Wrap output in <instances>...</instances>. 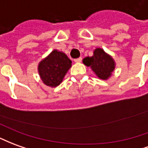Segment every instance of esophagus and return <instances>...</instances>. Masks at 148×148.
Returning a JSON list of instances; mask_svg holds the SVG:
<instances>
[{"label": "esophagus", "instance_id": "1", "mask_svg": "<svg viewBox=\"0 0 148 148\" xmlns=\"http://www.w3.org/2000/svg\"><path fill=\"white\" fill-rule=\"evenodd\" d=\"M82 61V58H75L74 59V62H80Z\"/></svg>", "mask_w": 148, "mask_h": 148}]
</instances>
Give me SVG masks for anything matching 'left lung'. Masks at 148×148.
Masks as SVG:
<instances>
[{"instance_id": "left-lung-1", "label": "left lung", "mask_w": 148, "mask_h": 148, "mask_svg": "<svg viewBox=\"0 0 148 148\" xmlns=\"http://www.w3.org/2000/svg\"><path fill=\"white\" fill-rule=\"evenodd\" d=\"M83 63L90 67L97 76L103 80L110 77L114 69V62L112 58L100 48L94 51V55L92 57L85 58Z\"/></svg>"}]
</instances>
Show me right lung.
I'll return each mask as SVG.
<instances>
[{
	"mask_svg": "<svg viewBox=\"0 0 148 148\" xmlns=\"http://www.w3.org/2000/svg\"><path fill=\"white\" fill-rule=\"evenodd\" d=\"M71 60L64 53L53 50L38 66V72L42 82L51 87L58 86L71 68Z\"/></svg>",
	"mask_w": 148,
	"mask_h": 148,
	"instance_id": "1",
	"label": "right lung"
}]
</instances>
